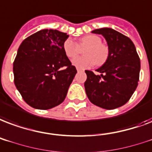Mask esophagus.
<instances>
[{"mask_svg":"<svg viewBox=\"0 0 152 152\" xmlns=\"http://www.w3.org/2000/svg\"><path fill=\"white\" fill-rule=\"evenodd\" d=\"M77 72H81V71H83V69H79V68H77Z\"/></svg>","mask_w":152,"mask_h":152,"instance_id":"esophagus-1","label":"esophagus"}]
</instances>
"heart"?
Masks as SVG:
<instances>
[{"label":"heart","mask_w":152,"mask_h":152,"mask_svg":"<svg viewBox=\"0 0 152 152\" xmlns=\"http://www.w3.org/2000/svg\"><path fill=\"white\" fill-rule=\"evenodd\" d=\"M62 48L64 53L69 59L77 57L80 53V49L86 48L83 51L85 57L77 58L72 61L74 66L80 69H88L94 64L99 66H102L107 61L110 53L108 45L102 43V39L95 34H89L81 37L77 44L71 38H67L64 41Z\"/></svg>","instance_id":"heart-1"}]
</instances>
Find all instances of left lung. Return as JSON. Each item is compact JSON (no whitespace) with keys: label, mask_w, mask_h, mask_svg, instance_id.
I'll return each instance as SVG.
<instances>
[{"label":"left lung","mask_w":152,"mask_h":152,"mask_svg":"<svg viewBox=\"0 0 152 152\" xmlns=\"http://www.w3.org/2000/svg\"><path fill=\"white\" fill-rule=\"evenodd\" d=\"M102 34L110 50L109 57L96 75L86 70L85 90L93 104L107 110L124 106L135 91L140 79V59L128 37L110 28L93 30Z\"/></svg>","instance_id":"1"}]
</instances>
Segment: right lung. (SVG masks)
Masks as SVG:
<instances>
[{
  "mask_svg": "<svg viewBox=\"0 0 152 152\" xmlns=\"http://www.w3.org/2000/svg\"><path fill=\"white\" fill-rule=\"evenodd\" d=\"M66 33L42 29L24 40L13 61L14 83L30 107L48 110L66 99L77 69L64 53Z\"/></svg>",
  "mask_w": 152,
  "mask_h": 152,
  "instance_id": "1",
  "label": "right lung"
}]
</instances>
